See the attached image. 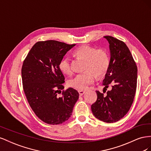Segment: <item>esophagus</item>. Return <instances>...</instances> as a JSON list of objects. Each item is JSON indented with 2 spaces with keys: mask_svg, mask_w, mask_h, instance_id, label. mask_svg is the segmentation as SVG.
Listing matches in <instances>:
<instances>
[{
  "mask_svg": "<svg viewBox=\"0 0 151 151\" xmlns=\"http://www.w3.org/2000/svg\"><path fill=\"white\" fill-rule=\"evenodd\" d=\"M78 92H79V95L81 96H83V95L85 93V91H83V90H79Z\"/></svg>",
  "mask_w": 151,
  "mask_h": 151,
  "instance_id": "1",
  "label": "esophagus"
}]
</instances>
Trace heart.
<instances>
[{
    "label": "heart",
    "instance_id": "heart-1",
    "mask_svg": "<svg viewBox=\"0 0 151 151\" xmlns=\"http://www.w3.org/2000/svg\"><path fill=\"white\" fill-rule=\"evenodd\" d=\"M74 55L86 60L83 73L77 74L69 80L68 85L72 88L84 90L89 84H92L95 79H101L105 76L109 66V57L106 50L104 48L96 49L89 45H83L77 48ZM58 68L63 74H72V67L69 58H62L59 62Z\"/></svg>",
    "mask_w": 151,
    "mask_h": 151
}]
</instances>
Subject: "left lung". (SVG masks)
Here are the masks:
<instances>
[{
	"label": "left lung",
	"mask_w": 151,
	"mask_h": 151,
	"mask_svg": "<svg viewBox=\"0 0 151 151\" xmlns=\"http://www.w3.org/2000/svg\"><path fill=\"white\" fill-rule=\"evenodd\" d=\"M104 38L109 44L110 61L103 84L104 88H108L111 84V89L108 91L106 95L96 91L97 100L91 105V110L99 120L113 123L124 116L133 103L137 67L124 42L111 36Z\"/></svg>",
	"instance_id": "1"
}]
</instances>
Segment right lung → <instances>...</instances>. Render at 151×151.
Returning a JSON list of instances; mask_svg holds the SVG:
<instances>
[{
  "label": "right lung",
  "mask_w": 151,
  "mask_h": 151,
  "mask_svg": "<svg viewBox=\"0 0 151 151\" xmlns=\"http://www.w3.org/2000/svg\"><path fill=\"white\" fill-rule=\"evenodd\" d=\"M76 44L55 40L36 43L29 52L21 69L23 89L31 109L41 120L58 125L68 120L79 99L77 91L64 89L65 77L59 62Z\"/></svg>",
  "instance_id": "obj_1"
}]
</instances>
